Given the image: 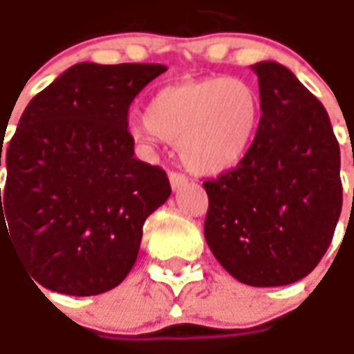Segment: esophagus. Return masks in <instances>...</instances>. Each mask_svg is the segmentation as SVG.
<instances>
[{
    "label": "esophagus",
    "mask_w": 354,
    "mask_h": 354,
    "mask_svg": "<svg viewBox=\"0 0 354 354\" xmlns=\"http://www.w3.org/2000/svg\"><path fill=\"white\" fill-rule=\"evenodd\" d=\"M169 183H171V189L173 190H181L183 187H187V183L189 179L183 175V173H177V171H169Z\"/></svg>",
    "instance_id": "34e87169"
}]
</instances>
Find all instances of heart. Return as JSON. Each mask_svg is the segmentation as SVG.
<instances>
[{
    "label": "heart",
    "mask_w": 354,
    "mask_h": 354,
    "mask_svg": "<svg viewBox=\"0 0 354 354\" xmlns=\"http://www.w3.org/2000/svg\"><path fill=\"white\" fill-rule=\"evenodd\" d=\"M261 97L242 77L187 80L158 89L129 133L142 149L154 139L177 145L179 158L196 175L234 169L252 149L261 125Z\"/></svg>",
    "instance_id": "b5f03b06"
}]
</instances>
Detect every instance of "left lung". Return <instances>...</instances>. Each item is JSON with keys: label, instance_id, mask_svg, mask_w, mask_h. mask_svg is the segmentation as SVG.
Wrapping results in <instances>:
<instances>
[{"label": "left lung", "instance_id": "left-lung-1", "mask_svg": "<svg viewBox=\"0 0 354 354\" xmlns=\"http://www.w3.org/2000/svg\"><path fill=\"white\" fill-rule=\"evenodd\" d=\"M261 125L240 164L204 183V236L242 284L297 282L332 242L343 202L339 145L322 102L274 61L253 64Z\"/></svg>", "mask_w": 354, "mask_h": 354}]
</instances>
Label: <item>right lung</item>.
I'll use <instances>...</instances> for the list:
<instances>
[{
  "label": "right lung",
  "instance_id": "add662e5",
  "mask_svg": "<svg viewBox=\"0 0 354 354\" xmlns=\"http://www.w3.org/2000/svg\"><path fill=\"white\" fill-rule=\"evenodd\" d=\"M165 70L77 62L22 112L5 160L1 250L12 245L34 284L85 297L129 274L142 225L171 187L135 158L127 110Z\"/></svg>",
  "mask_w": 354,
  "mask_h": 354
}]
</instances>
